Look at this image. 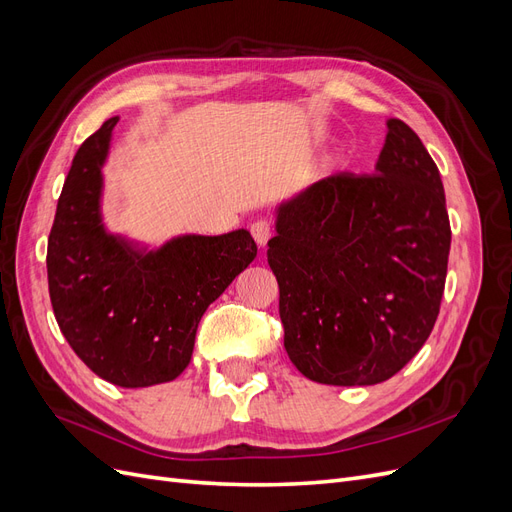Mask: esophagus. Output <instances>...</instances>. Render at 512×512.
I'll return each mask as SVG.
<instances>
[{
  "mask_svg": "<svg viewBox=\"0 0 512 512\" xmlns=\"http://www.w3.org/2000/svg\"><path fill=\"white\" fill-rule=\"evenodd\" d=\"M250 232H252L254 241H256L260 247H265V245L269 243V239L273 237V228H271V224H269L267 220H256V222L250 226Z\"/></svg>",
  "mask_w": 512,
  "mask_h": 512,
  "instance_id": "34e87169",
  "label": "esophagus"
}]
</instances>
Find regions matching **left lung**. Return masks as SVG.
Returning <instances> with one entry per match:
<instances>
[{
    "label": "left lung",
    "mask_w": 512,
    "mask_h": 512,
    "mask_svg": "<svg viewBox=\"0 0 512 512\" xmlns=\"http://www.w3.org/2000/svg\"><path fill=\"white\" fill-rule=\"evenodd\" d=\"M376 173H335L277 211L267 260L284 348L333 386L395 376L436 324L451 252L440 170L401 119L386 121Z\"/></svg>",
    "instance_id": "obj_1"
}]
</instances>
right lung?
Segmentation results:
<instances>
[{
	"label": "right lung",
	"mask_w": 512,
	"mask_h": 512,
	"mask_svg": "<svg viewBox=\"0 0 512 512\" xmlns=\"http://www.w3.org/2000/svg\"><path fill=\"white\" fill-rule=\"evenodd\" d=\"M119 117L76 151L46 250L55 320L76 356L102 380L138 389L188 367L207 307L256 258L247 230L185 235L136 252L100 218L102 164Z\"/></svg>",
	"instance_id": "1"
}]
</instances>
